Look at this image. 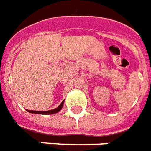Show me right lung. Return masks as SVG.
Returning a JSON list of instances; mask_svg holds the SVG:
<instances>
[{"instance_id": "1", "label": "right lung", "mask_w": 151, "mask_h": 151, "mask_svg": "<svg viewBox=\"0 0 151 151\" xmlns=\"http://www.w3.org/2000/svg\"><path fill=\"white\" fill-rule=\"evenodd\" d=\"M63 104H64V101L60 104L55 109H52V110H50V111H31V110H27V111L31 112V113H35V114H43V115H51V114H55L57 113L58 111H60L61 110V108L63 107Z\"/></svg>"}]
</instances>
